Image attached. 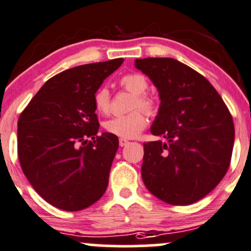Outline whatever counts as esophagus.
<instances>
[{"instance_id":"esophagus-1","label":"esophagus","mask_w":251,"mask_h":251,"mask_svg":"<svg viewBox=\"0 0 251 251\" xmlns=\"http://www.w3.org/2000/svg\"><path fill=\"white\" fill-rule=\"evenodd\" d=\"M128 143H130V142H128L127 140H125V138H120V140H119V144H120V147L127 146Z\"/></svg>"}]
</instances>
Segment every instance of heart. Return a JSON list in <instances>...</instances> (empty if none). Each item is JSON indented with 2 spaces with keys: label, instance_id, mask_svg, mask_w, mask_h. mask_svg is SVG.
<instances>
[{
  "label": "heart",
  "instance_id": "b5f03b06",
  "mask_svg": "<svg viewBox=\"0 0 251 251\" xmlns=\"http://www.w3.org/2000/svg\"><path fill=\"white\" fill-rule=\"evenodd\" d=\"M121 87L125 88L127 92L133 95L132 104H131V113L126 115L115 116L110 120L105 121L104 128L107 132L114 136H118L120 138H135L140 135V132L146 127L147 116L143 111H138L140 107L146 113L153 114L156 113L155 100L148 95H146V91L148 88V81L142 74L138 73H131V74L124 75L119 80ZM93 105L95 109L100 114H108L110 110V93L107 87H100L93 93Z\"/></svg>",
  "mask_w": 251,
  "mask_h": 251
}]
</instances>
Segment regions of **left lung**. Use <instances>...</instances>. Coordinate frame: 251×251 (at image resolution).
I'll return each instance as SVG.
<instances>
[{"label": "left lung", "instance_id": "8db88e82", "mask_svg": "<svg viewBox=\"0 0 251 251\" xmlns=\"http://www.w3.org/2000/svg\"><path fill=\"white\" fill-rule=\"evenodd\" d=\"M135 67L151 78L161 100L151 132L163 140L143 143L144 184L168 204L196 203L229 168L231 114L214 86L178 60L144 58L136 59Z\"/></svg>", "mask_w": 251, "mask_h": 251}]
</instances>
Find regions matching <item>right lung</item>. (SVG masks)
Returning <instances> with one entry per match:
<instances>
[{
    "mask_svg": "<svg viewBox=\"0 0 251 251\" xmlns=\"http://www.w3.org/2000/svg\"><path fill=\"white\" fill-rule=\"evenodd\" d=\"M123 62L116 58L54 75L20 114L22 170L35 191L58 209L83 210L107 189L119 140L109 132L97 135L93 93Z\"/></svg>",
    "mask_w": 251,
    "mask_h": 251,
    "instance_id": "right-lung-1",
    "label": "right lung"
}]
</instances>
